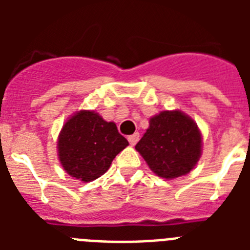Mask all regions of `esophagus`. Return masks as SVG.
<instances>
[{"mask_svg": "<svg viewBox=\"0 0 250 250\" xmlns=\"http://www.w3.org/2000/svg\"><path fill=\"white\" fill-rule=\"evenodd\" d=\"M139 139H140V134H139V132H135V134L130 135L129 138H127V140H129L130 145H132V146H134V145H135L136 143L139 141Z\"/></svg>", "mask_w": 250, "mask_h": 250, "instance_id": "obj_1", "label": "esophagus"}]
</instances>
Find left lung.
<instances>
[{
    "instance_id": "8db88e82",
    "label": "left lung",
    "mask_w": 250,
    "mask_h": 250,
    "mask_svg": "<svg viewBox=\"0 0 250 250\" xmlns=\"http://www.w3.org/2000/svg\"><path fill=\"white\" fill-rule=\"evenodd\" d=\"M202 134L184 112L161 111L149 121V129L135 149L151 171L174 179L190 173L202 155Z\"/></svg>"
}]
</instances>
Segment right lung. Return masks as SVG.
<instances>
[{"mask_svg": "<svg viewBox=\"0 0 250 250\" xmlns=\"http://www.w3.org/2000/svg\"><path fill=\"white\" fill-rule=\"evenodd\" d=\"M127 145L115 123H107L98 112L81 110L62 126L57 151L66 173L87 183L104 175Z\"/></svg>", "mask_w": 250, "mask_h": 250, "instance_id": "1", "label": "right lung"}]
</instances>
